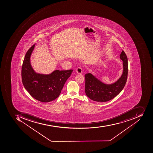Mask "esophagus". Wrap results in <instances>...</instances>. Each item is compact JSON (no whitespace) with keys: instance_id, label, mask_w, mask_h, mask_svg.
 I'll use <instances>...</instances> for the list:
<instances>
[{"instance_id":"obj_1","label":"esophagus","mask_w":153,"mask_h":153,"mask_svg":"<svg viewBox=\"0 0 153 153\" xmlns=\"http://www.w3.org/2000/svg\"><path fill=\"white\" fill-rule=\"evenodd\" d=\"M76 73L78 74H81L82 73V69L80 67L77 68L76 69Z\"/></svg>"}]
</instances>
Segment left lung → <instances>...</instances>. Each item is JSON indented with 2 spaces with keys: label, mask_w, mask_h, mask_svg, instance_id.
Here are the masks:
<instances>
[{
  "label": "left lung",
  "mask_w": 153,
  "mask_h": 153,
  "mask_svg": "<svg viewBox=\"0 0 153 153\" xmlns=\"http://www.w3.org/2000/svg\"><path fill=\"white\" fill-rule=\"evenodd\" d=\"M123 61V72L120 78L113 83H105L91 73L85 74V93L86 96L94 101L106 102L113 99L124 88L128 77V58L124 51L120 54Z\"/></svg>",
  "instance_id": "1"
}]
</instances>
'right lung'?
<instances>
[{"label":"right lung","mask_w":153,"mask_h":153,"mask_svg":"<svg viewBox=\"0 0 153 153\" xmlns=\"http://www.w3.org/2000/svg\"><path fill=\"white\" fill-rule=\"evenodd\" d=\"M35 45L28 50L24 59L21 72L23 84L35 99L42 102H50L59 96L73 70H56L47 74L36 73L30 61Z\"/></svg>","instance_id":"obj_1"}]
</instances>
